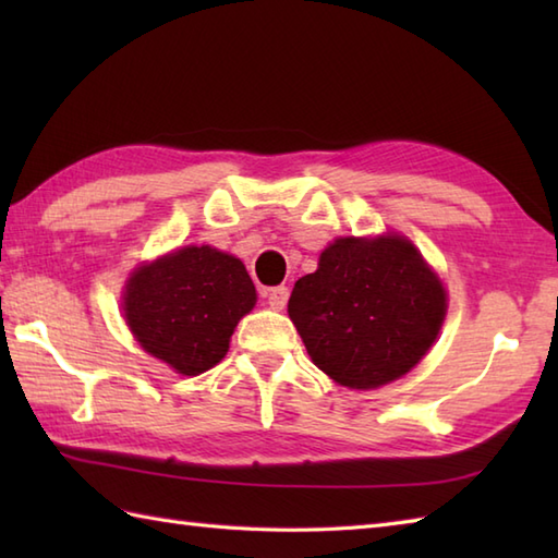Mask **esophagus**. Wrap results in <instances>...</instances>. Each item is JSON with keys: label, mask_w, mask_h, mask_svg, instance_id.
Listing matches in <instances>:
<instances>
[{"label": "esophagus", "mask_w": 558, "mask_h": 558, "mask_svg": "<svg viewBox=\"0 0 558 558\" xmlns=\"http://www.w3.org/2000/svg\"><path fill=\"white\" fill-rule=\"evenodd\" d=\"M266 298H268V304L270 310H282V306L288 304V298H290V290L286 286H278V288H270L266 290Z\"/></svg>", "instance_id": "esophagus-1"}]
</instances>
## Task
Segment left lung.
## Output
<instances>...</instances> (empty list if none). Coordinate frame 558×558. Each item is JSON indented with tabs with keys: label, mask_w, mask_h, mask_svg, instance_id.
Returning <instances> with one entry per match:
<instances>
[{
	"label": "left lung",
	"mask_w": 558,
	"mask_h": 558,
	"mask_svg": "<svg viewBox=\"0 0 558 558\" xmlns=\"http://www.w3.org/2000/svg\"><path fill=\"white\" fill-rule=\"evenodd\" d=\"M288 312L318 369L342 386L376 388L432 348L446 290L402 236H345L294 282Z\"/></svg>",
	"instance_id": "left-lung-1"
}]
</instances>
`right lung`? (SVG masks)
<instances>
[{"instance_id": "1", "label": "right lung", "mask_w": 558, "mask_h": 558, "mask_svg": "<svg viewBox=\"0 0 558 558\" xmlns=\"http://www.w3.org/2000/svg\"><path fill=\"white\" fill-rule=\"evenodd\" d=\"M256 304L240 258L213 246H184L141 266L124 292V314L141 348L196 376L230 348L236 322Z\"/></svg>"}]
</instances>
